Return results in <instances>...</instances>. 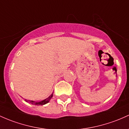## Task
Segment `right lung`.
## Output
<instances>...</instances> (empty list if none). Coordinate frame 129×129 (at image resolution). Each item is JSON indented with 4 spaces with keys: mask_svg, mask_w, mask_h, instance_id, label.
<instances>
[{
    "mask_svg": "<svg viewBox=\"0 0 129 129\" xmlns=\"http://www.w3.org/2000/svg\"><path fill=\"white\" fill-rule=\"evenodd\" d=\"M53 93H52V94L50 96H49L48 97L47 99H45V100H42V101L41 102H35L34 101H32V100H29V102L30 103V104H33V105H45L46 104H47V103H48L49 102V100L51 99L52 97H53ZM26 101V100H25ZM27 102V101H26Z\"/></svg>",
    "mask_w": 129,
    "mask_h": 129,
    "instance_id": "add662e5",
    "label": "right lung"
}]
</instances>
